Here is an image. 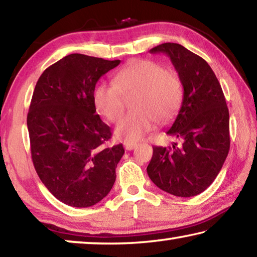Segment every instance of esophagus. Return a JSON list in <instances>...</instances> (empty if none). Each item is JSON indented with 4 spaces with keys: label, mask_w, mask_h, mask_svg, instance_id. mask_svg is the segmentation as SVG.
I'll return each mask as SVG.
<instances>
[{
    "label": "esophagus",
    "mask_w": 257,
    "mask_h": 257,
    "mask_svg": "<svg viewBox=\"0 0 257 257\" xmlns=\"http://www.w3.org/2000/svg\"><path fill=\"white\" fill-rule=\"evenodd\" d=\"M123 146H124V149L127 150V151H132V150H134V149H135V147L137 146V144H136V143L124 142V143H123Z\"/></svg>",
    "instance_id": "obj_1"
}]
</instances>
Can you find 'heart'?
<instances>
[{"label": "heart", "mask_w": 257, "mask_h": 257, "mask_svg": "<svg viewBox=\"0 0 257 257\" xmlns=\"http://www.w3.org/2000/svg\"><path fill=\"white\" fill-rule=\"evenodd\" d=\"M134 97L129 113L115 129L116 137L125 142L141 141L154 128L155 121L167 123L179 111L184 96L180 78L165 70L155 61L133 60L115 73L113 82H101L94 90L97 110L110 121L116 122L123 114L124 97Z\"/></svg>", "instance_id": "b5f03b06"}]
</instances>
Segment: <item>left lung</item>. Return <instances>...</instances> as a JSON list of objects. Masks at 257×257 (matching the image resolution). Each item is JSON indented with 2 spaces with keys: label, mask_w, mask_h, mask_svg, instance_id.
<instances>
[{
  "label": "left lung",
  "mask_w": 257,
  "mask_h": 257,
  "mask_svg": "<svg viewBox=\"0 0 257 257\" xmlns=\"http://www.w3.org/2000/svg\"><path fill=\"white\" fill-rule=\"evenodd\" d=\"M151 53H164L179 75L184 98L167 134L182 145L153 147L147 167L151 180L179 197L196 196L210 186L230 149L229 110L221 85L205 60L177 43H164Z\"/></svg>",
  "instance_id": "1"
}]
</instances>
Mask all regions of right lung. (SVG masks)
<instances>
[{
    "instance_id": "right-lung-1",
    "label": "right lung",
    "mask_w": 257,
    "mask_h": 257,
    "mask_svg": "<svg viewBox=\"0 0 257 257\" xmlns=\"http://www.w3.org/2000/svg\"><path fill=\"white\" fill-rule=\"evenodd\" d=\"M120 60L70 54L42 73L30 102L27 127L38 177L60 202L89 207L115 181L122 144L108 146L111 128L96 114V82Z\"/></svg>"
}]
</instances>
